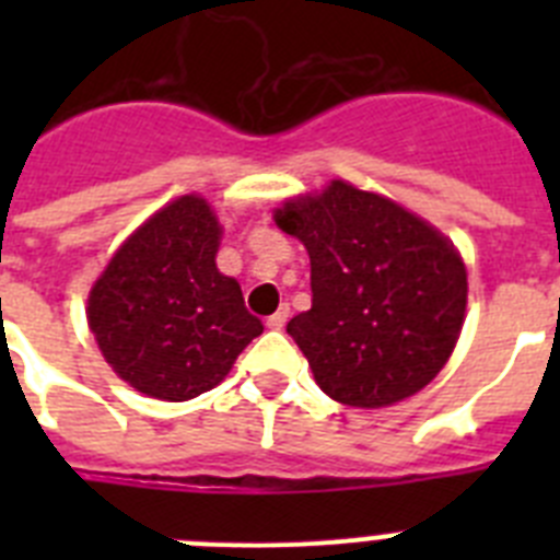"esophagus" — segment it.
<instances>
[{"label": "esophagus", "instance_id": "34e87169", "mask_svg": "<svg viewBox=\"0 0 560 560\" xmlns=\"http://www.w3.org/2000/svg\"><path fill=\"white\" fill-rule=\"evenodd\" d=\"M285 323H289V305H280V308H277L275 314H271L269 319H266V325H269L271 330H280Z\"/></svg>", "mask_w": 560, "mask_h": 560}]
</instances>
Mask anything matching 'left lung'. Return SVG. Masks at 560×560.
Returning a JSON list of instances; mask_svg holds the SVG:
<instances>
[{
	"mask_svg": "<svg viewBox=\"0 0 560 560\" xmlns=\"http://www.w3.org/2000/svg\"><path fill=\"white\" fill-rule=\"evenodd\" d=\"M311 257V308L285 330L325 395L378 409L443 370L468 303L463 257L446 235L378 192L330 182L275 212Z\"/></svg>",
	"mask_w": 560,
	"mask_h": 560,
	"instance_id": "obj_1",
	"label": "left lung"
}]
</instances>
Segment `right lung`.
<instances>
[{
    "label": "right lung",
    "mask_w": 560,
    "mask_h": 560,
    "mask_svg": "<svg viewBox=\"0 0 560 560\" xmlns=\"http://www.w3.org/2000/svg\"><path fill=\"white\" fill-rule=\"evenodd\" d=\"M221 224L182 196L114 252L89 291V328L114 373L142 395L190 400L224 381L264 334L241 285L215 266Z\"/></svg>",
    "instance_id": "add662e5"
}]
</instances>
